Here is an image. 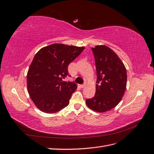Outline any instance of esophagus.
Wrapping results in <instances>:
<instances>
[{"label": "esophagus", "mask_w": 154, "mask_h": 154, "mask_svg": "<svg viewBox=\"0 0 154 154\" xmlns=\"http://www.w3.org/2000/svg\"><path fill=\"white\" fill-rule=\"evenodd\" d=\"M85 85H86V83H83V84H82V85H80V87H81L82 88H84V87H85Z\"/></svg>", "instance_id": "esophagus-1"}]
</instances>
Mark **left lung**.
<instances>
[{
	"label": "left lung",
	"instance_id": "obj_1",
	"mask_svg": "<svg viewBox=\"0 0 154 154\" xmlns=\"http://www.w3.org/2000/svg\"><path fill=\"white\" fill-rule=\"evenodd\" d=\"M92 51L97 72L96 94L86 100V104L93 110L105 112L122 100L127 87V71L118 56L107 46L96 45Z\"/></svg>",
	"mask_w": 154,
	"mask_h": 154
}]
</instances>
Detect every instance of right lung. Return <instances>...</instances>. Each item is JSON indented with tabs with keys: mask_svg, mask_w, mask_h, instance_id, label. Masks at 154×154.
Segmentation results:
<instances>
[{
	"mask_svg": "<svg viewBox=\"0 0 154 154\" xmlns=\"http://www.w3.org/2000/svg\"><path fill=\"white\" fill-rule=\"evenodd\" d=\"M85 48L53 44L42 48L30 65L27 75L28 93L35 105L45 113H55L67 106L77 86L66 82L69 64Z\"/></svg>",
	"mask_w": 154,
	"mask_h": 154,
	"instance_id": "right-lung-1",
	"label": "right lung"
}]
</instances>
